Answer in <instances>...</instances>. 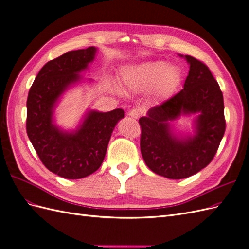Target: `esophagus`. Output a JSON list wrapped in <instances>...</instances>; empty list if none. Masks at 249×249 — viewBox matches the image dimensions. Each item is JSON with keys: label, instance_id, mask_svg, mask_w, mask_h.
<instances>
[{"label": "esophagus", "instance_id": "34e87169", "mask_svg": "<svg viewBox=\"0 0 249 249\" xmlns=\"http://www.w3.org/2000/svg\"><path fill=\"white\" fill-rule=\"evenodd\" d=\"M142 113H143V110H142L141 108H139V107H136V108H133V109L129 112V115H130L131 117L135 118V119H137V118H139V117L142 115Z\"/></svg>", "mask_w": 249, "mask_h": 249}]
</instances>
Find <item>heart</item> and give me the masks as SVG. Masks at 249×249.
I'll use <instances>...</instances> for the list:
<instances>
[{"instance_id": "b5f03b06", "label": "heart", "mask_w": 249, "mask_h": 249, "mask_svg": "<svg viewBox=\"0 0 249 249\" xmlns=\"http://www.w3.org/2000/svg\"><path fill=\"white\" fill-rule=\"evenodd\" d=\"M179 81V74L175 66L162 62H145L133 67L125 73L127 85L139 90L154 87L159 97L168 96Z\"/></svg>"}]
</instances>
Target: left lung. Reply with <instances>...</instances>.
Masks as SVG:
<instances>
[{
    "instance_id": "1",
    "label": "left lung",
    "mask_w": 249,
    "mask_h": 249,
    "mask_svg": "<svg viewBox=\"0 0 249 249\" xmlns=\"http://www.w3.org/2000/svg\"><path fill=\"white\" fill-rule=\"evenodd\" d=\"M184 89L167 101L150 108L139 119L140 148L147 167L165 178L191 177L211 163L225 132L223 95L209 67L192 56ZM180 112H199L197 134L192 139L178 140L167 122Z\"/></svg>"
}]
</instances>
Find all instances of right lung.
I'll return each instance as SVG.
<instances>
[{
    "label": "right lung",
    "mask_w": 249,
    "mask_h": 249,
    "mask_svg": "<svg viewBox=\"0 0 249 249\" xmlns=\"http://www.w3.org/2000/svg\"><path fill=\"white\" fill-rule=\"evenodd\" d=\"M96 49L67 52L43 65L29 90L26 129L40 161L55 175L82 178L100 168L113 129L124 116L123 109L90 111L76 133H63L53 124V108L64 90L79 81Z\"/></svg>",
    "instance_id": "1"
}]
</instances>
